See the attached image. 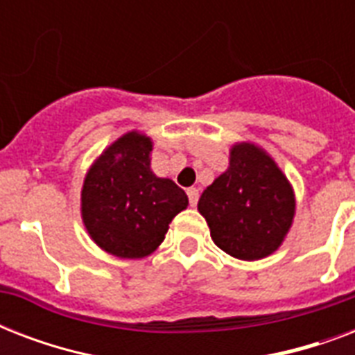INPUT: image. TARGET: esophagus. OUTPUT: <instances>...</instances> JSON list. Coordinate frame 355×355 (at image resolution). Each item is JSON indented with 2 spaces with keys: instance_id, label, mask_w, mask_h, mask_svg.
Instances as JSON below:
<instances>
[{
  "instance_id": "esophagus-1",
  "label": "esophagus",
  "mask_w": 355,
  "mask_h": 355,
  "mask_svg": "<svg viewBox=\"0 0 355 355\" xmlns=\"http://www.w3.org/2000/svg\"><path fill=\"white\" fill-rule=\"evenodd\" d=\"M188 199H189V205L197 206V200H199V189L189 188L188 189Z\"/></svg>"
}]
</instances>
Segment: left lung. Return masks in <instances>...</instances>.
I'll list each match as a JSON object with an SVG mask.
<instances>
[{"label":"left lung","instance_id":"1","mask_svg":"<svg viewBox=\"0 0 355 355\" xmlns=\"http://www.w3.org/2000/svg\"><path fill=\"white\" fill-rule=\"evenodd\" d=\"M217 247L256 261L276 252L295 219L297 200L275 158L252 141L230 149L227 171L202 191L197 205Z\"/></svg>","mask_w":355,"mask_h":355}]
</instances>
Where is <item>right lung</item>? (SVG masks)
Segmentation results:
<instances>
[{"mask_svg":"<svg viewBox=\"0 0 355 355\" xmlns=\"http://www.w3.org/2000/svg\"><path fill=\"white\" fill-rule=\"evenodd\" d=\"M153 139L139 130L119 136L86 171L80 217L92 241L121 259L149 256L164 241L188 195L150 169Z\"/></svg>","mask_w":355,"mask_h":355,"instance_id":"add662e5","label":"right lung"}]
</instances>
